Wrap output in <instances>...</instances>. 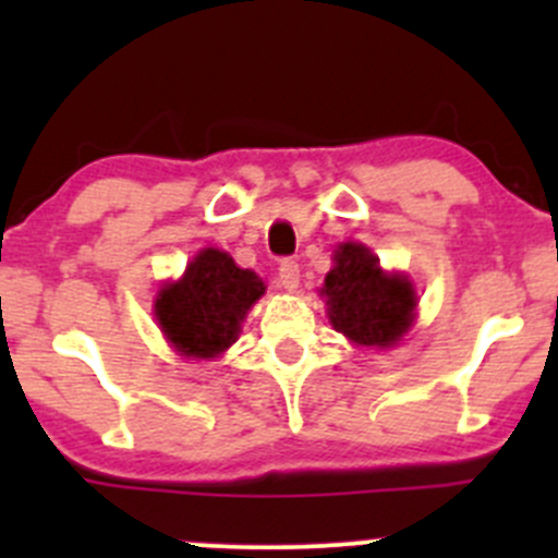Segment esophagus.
<instances>
[{
	"label": "esophagus",
	"mask_w": 558,
	"mask_h": 558,
	"mask_svg": "<svg viewBox=\"0 0 558 558\" xmlns=\"http://www.w3.org/2000/svg\"><path fill=\"white\" fill-rule=\"evenodd\" d=\"M278 283L283 286L286 291H296V286H300V264H296L294 258H286V262H280Z\"/></svg>",
	"instance_id": "1"
}]
</instances>
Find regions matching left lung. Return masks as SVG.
I'll return each instance as SVG.
<instances>
[{
    "label": "left lung",
    "mask_w": 558,
    "mask_h": 558,
    "mask_svg": "<svg viewBox=\"0 0 558 558\" xmlns=\"http://www.w3.org/2000/svg\"><path fill=\"white\" fill-rule=\"evenodd\" d=\"M331 262L335 267L318 291L331 326L356 345H397L415 318L418 296L413 280L384 272L378 256L362 243H340Z\"/></svg>",
    "instance_id": "8db88e82"
}]
</instances>
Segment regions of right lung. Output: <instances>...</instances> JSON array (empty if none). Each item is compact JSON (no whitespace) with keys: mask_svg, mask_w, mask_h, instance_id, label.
<instances>
[{"mask_svg":"<svg viewBox=\"0 0 558 558\" xmlns=\"http://www.w3.org/2000/svg\"><path fill=\"white\" fill-rule=\"evenodd\" d=\"M264 289L262 278L240 269L227 251L205 247L183 278L161 286L154 315L180 356L216 359L238 342L240 324Z\"/></svg>","mask_w":558,"mask_h":558,"instance_id":"1","label":"right lung"}]
</instances>
